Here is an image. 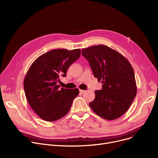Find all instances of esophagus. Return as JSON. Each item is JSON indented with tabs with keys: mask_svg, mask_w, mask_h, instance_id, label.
<instances>
[{
	"mask_svg": "<svg viewBox=\"0 0 158 158\" xmlns=\"http://www.w3.org/2000/svg\"><path fill=\"white\" fill-rule=\"evenodd\" d=\"M86 92L85 90H83V89H79V92H80V94H84L85 92Z\"/></svg>",
	"mask_w": 158,
	"mask_h": 158,
	"instance_id": "1",
	"label": "esophagus"
}]
</instances>
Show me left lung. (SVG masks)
Instances as JSON below:
<instances>
[{
	"mask_svg": "<svg viewBox=\"0 0 158 158\" xmlns=\"http://www.w3.org/2000/svg\"><path fill=\"white\" fill-rule=\"evenodd\" d=\"M89 63L95 77L101 81L102 89L95 92V99L89 104L101 117L117 119L129 108L136 95L135 73L126 58L104 45L81 51Z\"/></svg>",
	"mask_w": 158,
	"mask_h": 158,
	"instance_id": "1",
	"label": "left lung"
}]
</instances>
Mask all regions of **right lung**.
I'll return each instance as SVG.
<instances>
[{
    "instance_id": "add662e5",
    "label": "right lung",
    "mask_w": 158,
    "mask_h": 158,
    "mask_svg": "<svg viewBox=\"0 0 158 158\" xmlns=\"http://www.w3.org/2000/svg\"><path fill=\"white\" fill-rule=\"evenodd\" d=\"M81 50L54 49L39 56L32 63L23 81L27 100L39 117L54 122L69 113L79 89L60 88L61 77H66L70 66L77 60Z\"/></svg>"
}]
</instances>
